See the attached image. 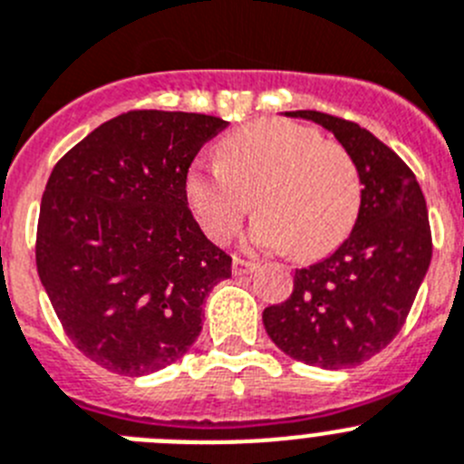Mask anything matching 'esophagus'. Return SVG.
Instances as JSON below:
<instances>
[{
	"mask_svg": "<svg viewBox=\"0 0 464 464\" xmlns=\"http://www.w3.org/2000/svg\"><path fill=\"white\" fill-rule=\"evenodd\" d=\"M254 270H256V263L233 256V275H249V273H254Z\"/></svg>",
	"mask_w": 464,
	"mask_h": 464,
	"instance_id": "1",
	"label": "esophagus"
}]
</instances>
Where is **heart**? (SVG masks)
I'll use <instances>...</instances> for the list:
<instances>
[{
  "mask_svg": "<svg viewBox=\"0 0 464 464\" xmlns=\"http://www.w3.org/2000/svg\"><path fill=\"white\" fill-rule=\"evenodd\" d=\"M187 201L215 242H227L252 208L258 219L249 242L319 258L352 231L361 208V173L353 157L312 127L258 120L228 133L215 164L187 173Z\"/></svg>",
  "mask_w": 464,
  "mask_h": 464,
  "instance_id": "obj_1",
  "label": "heart"
}]
</instances>
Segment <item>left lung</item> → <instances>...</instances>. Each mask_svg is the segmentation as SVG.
<instances>
[{
	"label": "left lung",
	"mask_w": 464,
	"mask_h": 464,
	"mask_svg": "<svg viewBox=\"0 0 464 464\" xmlns=\"http://www.w3.org/2000/svg\"><path fill=\"white\" fill-rule=\"evenodd\" d=\"M331 131L361 173V208L340 247L295 270L294 291L263 310L270 340L294 361L324 370L365 362L402 328L432 258L428 208L414 173L356 122L289 111Z\"/></svg>",
	"instance_id": "8db88e82"
}]
</instances>
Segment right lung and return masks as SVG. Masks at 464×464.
<instances>
[{
	"mask_svg": "<svg viewBox=\"0 0 464 464\" xmlns=\"http://www.w3.org/2000/svg\"><path fill=\"white\" fill-rule=\"evenodd\" d=\"M227 122L133 111L57 161L41 201L36 268L57 319L90 361L143 377L189 352L231 256L187 203V173Z\"/></svg>",
	"mask_w": 464,
	"mask_h": 464,
	"instance_id": "add662e5",
	"label": "right lung"
}]
</instances>
